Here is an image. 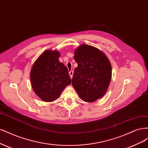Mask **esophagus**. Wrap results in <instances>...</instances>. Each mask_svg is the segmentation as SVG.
Instances as JSON below:
<instances>
[{"instance_id":"34e87169","label":"esophagus","mask_w":148,"mask_h":148,"mask_svg":"<svg viewBox=\"0 0 148 148\" xmlns=\"http://www.w3.org/2000/svg\"><path fill=\"white\" fill-rule=\"evenodd\" d=\"M73 73H74V72H73V71H69V75H70V77H71V78L72 79L73 78Z\"/></svg>"}]
</instances>
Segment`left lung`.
Listing matches in <instances>:
<instances>
[{
	"instance_id": "1",
	"label": "left lung",
	"mask_w": 148,
	"mask_h": 148,
	"mask_svg": "<svg viewBox=\"0 0 148 148\" xmlns=\"http://www.w3.org/2000/svg\"><path fill=\"white\" fill-rule=\"evenodd\" d=\"M75 68L72 84L81 99L94 102L106 93L111 82L112 68L108 57L97 48L82 44L74 51Z\"/></svg>"
}]
</instances>
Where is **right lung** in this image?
I'll use <instances>...</instances> for the list:
<instances>
[{
	"instance_id": "obj_1",
	"label": "right lung",
	"mask_w": 148,
	"mask_h": 148,
	"mask_svg": "<svg viewBox=\"0 0 148 148\" xmlns=\"http://www.w3.org/2000/svg\"><path fill=\"white\" fill-rule=\"evenodd\" d=\"M60 53L47 50L33 64L30 73L32 87L45 102L58 99L63 89L71 83L67 67L59 61Z\"/></svg>"
}]
</instances>
